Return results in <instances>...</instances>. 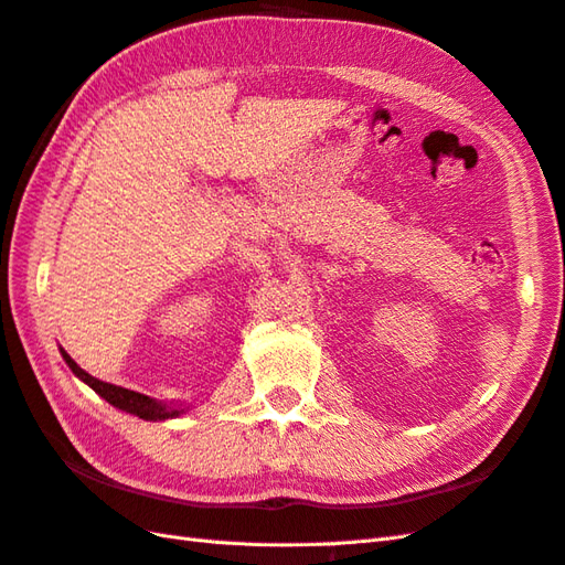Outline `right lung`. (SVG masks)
<instances>
[{
  "label": "right lung",
  "instance_id": "add662e5",
  "mask_svg": "<svg viewBox=\"0 0 565 565\" xmlns=\"http://www.w3.org/2000/svg\"><path fill=\"white\" fill-rule=\"evenodd\" d=\"M62 355L66 360V365L71 367V372H74L81 382L88 384L95 394H99L107 403H111L114 408L126 411V413H131V415H138L140 420H150V423L171 420V417H179V415H183L188 411L185 406H173V403H162V401L150 398V396H145V394L131 392V388L99 382L97 377H93V374L81 370L74 363V360H71V355L66 351H62Z\"/></svg>",
  "mask_w": 565,
  "mask_h": 565
}]
</instances>
